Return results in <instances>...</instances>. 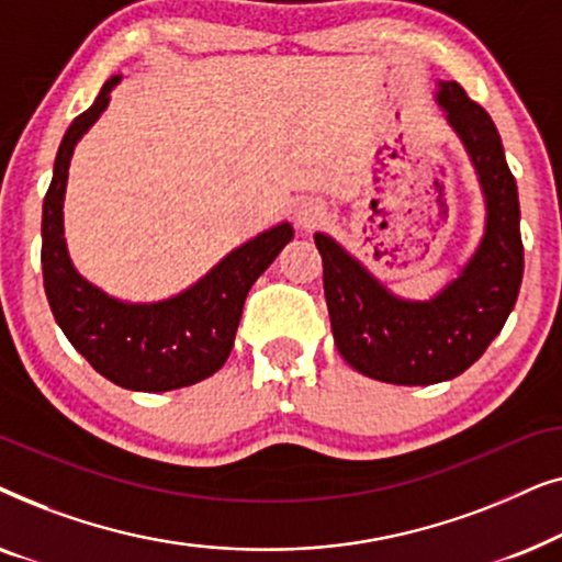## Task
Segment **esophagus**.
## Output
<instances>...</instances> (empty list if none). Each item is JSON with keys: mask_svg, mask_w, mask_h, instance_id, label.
<instances>
[{"mask_svg": "<svg viewBox=\"0 0 562 562\" xmlns=\"http://www.w3.org/2000/svg\"><path fill=\"white\" fill-rule=\"evenodd\" d=\"M296 225L304 227V229H312L317 227L322 220H325V206H322L319 202H314V199H306V202H302L296 206Z\"/></svg>", "mask_w": 562, "mask_h": 562, "instance_id": "1", "label": "esophagus"}]
</instances>
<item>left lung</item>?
<instances>
[{"mask_svg":"<svg viewBox=\"0 0 562 562\" xmlns=\"http://www.w3.org/2000/svg\"><path fill=\"white\" fill-rule=\"evenodd\" d=\"M435 102L463 143L486 204L479 248L456 279L429 299L396 296L340 243L314 233L337 350L358 373L398 386H429L471 368L502 333L525 273L517 181L494 122L456 81H437Z\"/></svg>","mask_w":562,"mask_h":562,"instance_id":"left-lung-1","label":"left lung"}]
</instances>
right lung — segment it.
Segmentation results:
<instances>
[{"mask_svg":"<svg viewBox=\"0 0 562 562\" xmlns=\"http://www.w3.org/2000/svg\"><path fill=\"white\" fill-rule=\"evenodd\" d=\"M122 76L104 81L87 112L60 140L53 181L43 202V283L50 312L68 342L106 381L130 391H173L217 373L233 350L245 296L273 263L294 227L271 229L227 252L196 283L160 302L133 304L114 299L74 268L64 237V199L76 143L94 127Z\"/></svg>","mask_w":562,"mask_h":562,"instance_id":"right-lung-1","label":"right lung"}]
</instances>
